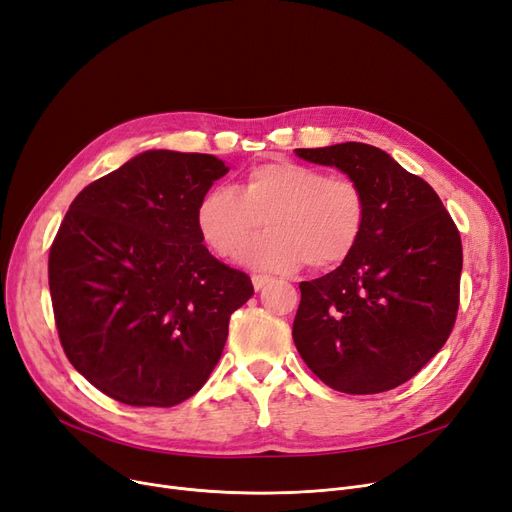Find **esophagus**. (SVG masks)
I'll return each mask as SVG.
<instances>
[{
	"mask_svg": "<svg viewBox=\"0 0 512 512\" xmlns=\"http://www.w3.org/2000/svg\"><path fill=\"white\" fill-rule=\"evenodd\" d=\"M253 286H255V291H261V288L268 284L272 278L270 276H265V274H253Z\"/></svg>",
	"mask_w": 512,
	"mask_h": 512,
	"instance_id": "34e87169",
	"label": "esophagus"
}]
</instances>
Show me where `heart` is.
I'll list each match as a JSON object with an SVG mask.
<instances>
[{
  "label": "heart",
  "mask_w": 512,
  "mask_h": 512,
  "mask_svg": "<svg viewBox=\"0 0 512 512\" xmlns=\"http://www.w3.org/2000/svg\"><path fill=\"white\" fill-rule=\"evenodd\" d=\"M366 217L358 180L276 159L244 171L238 192L209 188L196 207V228L217 257H230L265 220L269 232L238 251L244 265L293 272L307 263L330 270L358 247Z\"/></svg>",
  "instance_id": "obj_1"
}]
</instances>
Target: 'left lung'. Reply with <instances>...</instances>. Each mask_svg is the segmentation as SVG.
Returning <instances> with one entry per match:
<instances>
[{"label":"left lung","mask_w":512,"mask_h":512,"mask_svg":"<svg viewBox=\"0 0 512 512\" xmlns=\"http://www.w3.org/2000/svg\"><path fill=\"white\" fill-rule=\"evenodd\" d=\"M366 192V228L335 272L301 282L293 339L335 391L372 395L410 381L448 341L460 303L462 242L422 177L381 148L345 142L297 148Z\"/></svg>","instance_id":"left-lung-1"}]
</instances>
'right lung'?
I'll use <instances>...</instances> for the list:
<instances>
[{
  "mask_svg": "<svg viewBox=\"0 0 512 512\" xmlns=\"http://www.w3.org/2000/svg\"><path fill=\"white\" fill-rule=\"evenodd\" d=\"M228 167L211 154L148 150L85 186L50 247L48 278L69 362L104 395L171 408L221 358L251 278L217 261L196 207Z\"/></svg>",
  "mask_w": 512,
  "mask_h": 512,
  "instance_id": "obj_1",
  "label": "right lung"
}]
</instances>
